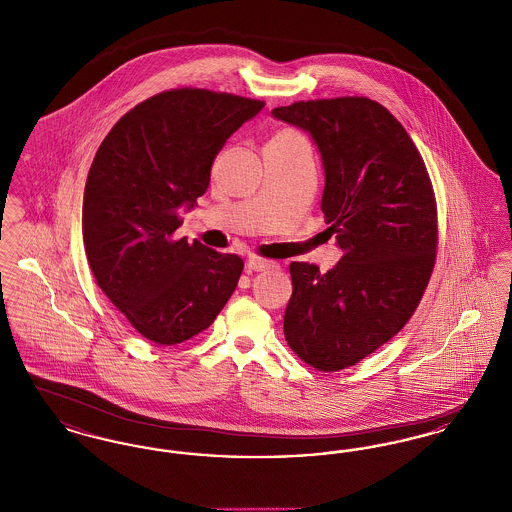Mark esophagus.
I'll list each match as a JSON object with an SVG mask.
<instances>
[{
    "instance_id": "1",
    "label": "esophagus",
    "mask_w": 512,
    "mask_h": 512,
    "mask_svg": "<svg viewBox=\"0 0 512 512\" xmlns=\"http://www.w3.org/2000/svg\"><path fill=\"white\" fill-rule=\"evenodd\" d=\"M270 267H274V263L267 261V259H261V257H249V259H247V268H249V270L263 272V270H267V268Z\"/></svg>"
}]
</instances>
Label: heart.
<instances>
[{
	"mask_svg": "<svg viewBox=\"0 0 512 512\" xmlns=\"http://www.w3.org/2000/svg\"><path fill=\"white\" fill-rule=\"evenodd\" d=\"M282 136H295L292 132H280V134H276L274 138H282Z\"/></svg>",
	"mask_w": 512,
	"mask_h": 512,
	"instance_id": "1",
	"label": "heart"
}]
</instances>
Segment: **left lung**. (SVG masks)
Segmentation results:
<instances>
[{
	"label": "left lung",
	"mask_w": 512,
	"mask_h": 512,
	"mask_svg": "<svg viewBox=\"0 0 512 512\" xmlns=\"http://www.w3.org/2000/svg\"><path fill=\"white\" fill-rule=\"evenodd\" d=\"M272 117L309 132L318 147L326 180L320 209L343 251L328 272L290 265L284 336L307 365L336 372L413 317L436 263V197L411 136L378 101H297Z\"/></svg>",
	"instance_id": "8db88e82"
}]
</instances>
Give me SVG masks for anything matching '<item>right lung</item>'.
I'll list each match as a JSON object with an SVG mask.
<instances>
[{"instance_id":"1","label":"right lung","mask_w":512,"mask_h":512,"mask_svg":"<svg viewBox=\"0 0 512 512\" xmlns=\"http://www.w3.org/2000/svg\"><path fill=\"white\" fill-rule=\"evenodd\" d=\"M265 107L199 88L138 103L101 142L82 205L84 249L101 292L147 340L174 345L213 324L244 261L178 238L180 209L207 192L226 140Z\"/></svg>"}]
</instances>
